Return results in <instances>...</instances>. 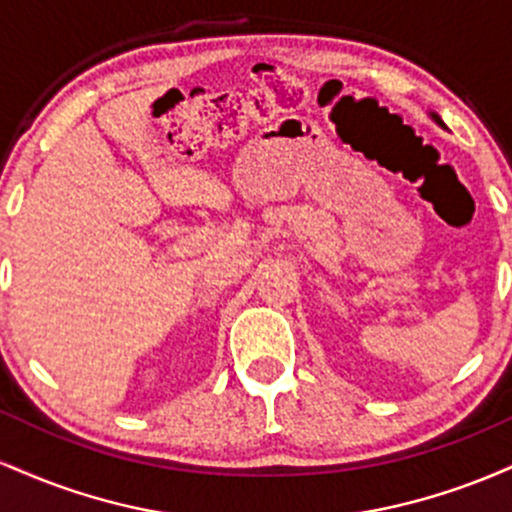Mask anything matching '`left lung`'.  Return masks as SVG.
<instances>
[{"instance_id": "8db88e82", "label": "left lung", "mask_w": 512, "mask_h": 512, "mask_svg": "<svg viewBox=\"0 0 512 512\" xmlns=\"http://www.w3.org/2000/svg\"><path fill=\"white\" fill-rule=\"evenodd\" d=\"M428 115H431V120H433V122H436V125H440V127H445V122H443V120H440V115H436V113H428Z\"/></svg>"}]
</instances>
